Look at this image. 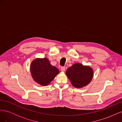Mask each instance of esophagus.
Wrapping results in <instances>:
<instances>
[{"label":"esophagus","instance_id":"34e87169","mask_svg":"<svg viewBox=\"0 0 122 122\" xmlns=\"http://www.w3.org/2000/svg\"><path fill=\"white\" fill-rule=\"evenodd\" d=\"M61 72H65V70H66V68H65V67H61Z\"/></svg>","mask_w":122,"mask_h":122}]
</instances>
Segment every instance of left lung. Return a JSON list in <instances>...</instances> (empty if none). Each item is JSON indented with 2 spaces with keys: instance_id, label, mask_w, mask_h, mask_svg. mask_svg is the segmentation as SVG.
Listing matches in <instances>:
<instances>
[{
  "instance_id": "obj_1",
  "label": "left lung",
  "mask_w": 122,
  "mask_h": 122,
  "mask_svg": "<svg viewBox=\"0 0 122 122\" xmlns=\"http://www.w3.org/2000/svg\"><path fill=\"white\" fill-rule=\"evenodd\" d=\"M66 74L73 86L82 88L91 82L94 76V71L90 66L75 63L68 68Z\"/></svg>"
}]
</instances>
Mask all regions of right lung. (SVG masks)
<instances>
[{
  "instance_id": "add662e5",
  "label": "right lung",
  "mask_w": 122,
  "mask_h": 122,
  "mask_svg": "<svg viewBox=\"0 0 122 122\" xmlns=\"http://www.w3.org/2000/svg\"><path fill=\"white\" fill-rule=\"evenodd\" d=\"M30 71L35 81L42 86H48L60 73V71L51 65L46 57L33 60L30 66Z\"/></svg>"
}]
</instances>
